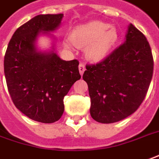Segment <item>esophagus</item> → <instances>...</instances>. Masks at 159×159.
I'll return each mask as SVG.
<instances>
[{
    "instance_id": "esophagus-1",
    "label": "esophagus",
    "mask_w": 159,
    "mask_h": 159,
    "mask_svg": "<svg viewBox=\"0 0 159 159\" xmlns=\"http://www.w3.org/2000/svg\"><path fill=\"white\" fill-rule=\"evenodd\" d=\"M85 71V65L83 64V63H80L79 64V72L81 75L84 74V72Z\"/></svg>"
}]
</instances>
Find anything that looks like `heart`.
I'll return each mask as SVG.
<instances>
[{"label":"heart","instance_id":"b5f03b06","mask_svg":"<svg viewBox=\"0 0 159 159\" xmlns=\"http://www.w3.org/2000/svg\"><path fill=\"white\" fill-rule=\"evenodd\" d=\"M118 33L110 24L94 20L73 30L71 36L65 40L68 48H85L86 57L94 61L104 60L118 42Z\"/></svg>","mask_w":159,"mask_h":159}]
</instances>
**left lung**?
Instances as JSON below:
<instances>
[{"mask_svg":"<svg viewBox=\"0 0 159 159\" xmlns=\"http://www.w3.org/2000/svg\"><path fill=\"white\" fill-rule=\"evenodd\" d=\"M153 64L147 39L129 24L125 43L104 60L86 65L83 78L88 84L94 120L116 123L137 111L146 97Z\"/></svg>","mask_w":159,"mask_h":159,"instance_id":"left-lung-1","label":"left lung"}]
</instances>
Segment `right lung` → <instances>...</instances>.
Returning a JSON list of instances; mask_svg holds the SVG:
<instances>
[{"label": "right lung", "mask_w": 159, "mask_h": 159, "mask_svg": "<svg viewBox=\"0 0 159 159\" xmlns=\"http://www.w3.org/2000/svg\"><path fill=\"white\" fill-rule=\"evenodd\" d=\"M62 14L39 15L19 27L7 45L4 73L16 107L30 119L51 124L64 111L63 98L81 78L79 61H63L56 53L37 52L41 32L54 31Z\"/></svg>", "instance_id": "add662e5"}]
</instances>
